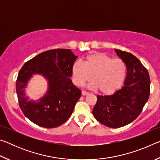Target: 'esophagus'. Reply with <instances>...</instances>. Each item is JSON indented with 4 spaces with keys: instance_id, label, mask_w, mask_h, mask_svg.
I'll return each mask as SVG.
<instances>
[{
    "instance_id": "esophagus-1",
    "label": "esophagus",
    "mask_w": 160,
    "mask_h": 160,
    "mask_svg": "<svg viewBox=\"0 0 160 160\" xmlns=\"http://www.w3.org/2000/svg\"><path fill=\"white\" fill-rule=\"evenodd\" d=\"M89 93L88 92H86V91H84V90H82V94L83 96H85V95H88Z\"/></svg>"
}]
</instances>
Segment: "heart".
Masks as SVG:
<instances>
[{
	"label": "heart",
	"instance_id": "1",
	"mask_svg": "<svg viewBox=\"0 0 160 160\" xmlns=\"http://www.w3.org/2000/svg\"><path fill=\"white\" fill-rule=\"evenodd\" d=\"M126 72V65L122 59L113 58L99 52L88 54L82 63L75 62L71 68L72 80L75 85H85L92 77V87L105 95L113 94L122 87Z\"/></svg>",
	"mask_w": 160,
	"mask_h": 160
}]
</instances>
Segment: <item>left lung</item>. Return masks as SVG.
<instances>
[{
    "instance_id": "8db88e82",
    "label": "left lung",
    "mask_w": 160,
    "mask_h": 160,
    "mask_svg": "<svg viewBox=\"0 0 160 160\" xmlns=\"http://www.w3.org/2000/svg\"><path fill=\"white\" fill-rule=\"evenodd\" d=\"M125 62L127 74L124 86L112 95L97 97L92 114L99 123L117 128L132 122L148 102L150 80L148 70L132 53L115 49Z\"/></svg>"
}]
</instances>
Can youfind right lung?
I'll use <instances>...</instances> for the list:
<instances>
[{"instance_id":"right-lung-1","label":"right lung","mask_w":160,"mask_h":160,"mask_svg":"<svg viewBox=\"0 0 160 160\" xmlns=\"http://www.w3.org/2000/svg\"><path fill=\"white\" fill-rule=\"evenodd\" d=\"M77 58L70 49L57 48L39 54L22 67L16 81V92L22 112L32 122L51 128L70 117L81 96V90L70 78ZM34 74H42L48 82L47 93L37 101L29 100L25 93L28 80Z\"/></svg>"}]
</instances>
